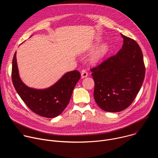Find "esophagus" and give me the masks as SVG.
Segmentation results:
<instances>
[{
  "instance_id": "obj_1",
  "label": "esophagus",
  "mask_w": 158,
  "mask_h": 158,
  "mask_svg": "<svg viewBox=\"0 0 158 158\" xmlns=\"http://www.w3.org/2000/svg\"><path fill=\"white\" fill-rule=\"evenodd\" d=\"M87 76H88V73L85 71L84 70V71H82V73H81V77H82V79H84V78L87 77Z\"/></svg>"
}]
</instances>
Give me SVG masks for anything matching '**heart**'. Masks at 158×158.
I'll use <instances>...</instances> for the list:
<instances>
[{
	"label": "heart",
	"instance_id": "heart-1",
	"mask_svg": "<svg viewBox=\"0 0 158 158\" xmlns=\"http://www.w3.org/2000/svg\"><path fill=\"white\" fill-rule=\"evenodd\" d=\"M109 51V46L107 44H102L99 46L89 57V62L91 64H98L100 63L107 56Z\"/></svg>",
	"mask_w": 158,
	"mask_h": 158
}]
</instances>
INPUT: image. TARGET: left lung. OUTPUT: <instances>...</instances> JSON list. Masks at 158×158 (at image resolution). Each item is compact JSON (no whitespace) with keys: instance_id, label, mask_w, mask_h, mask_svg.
I'll use <instances>...</instances> for the list:
<instances>
[{"instance_id":"8db88e82","label":"left lung","mask_w":158,"mask_h":158,"mask_svg":"<svg viewBox=\"0 0 158 158\" xmlns=\"http://www.w3.org/2000/svg\"><path fill=\"white\" fill-rule=\"evenodd\" d=\"M122 48L91 71L94 98L102 110L117 112L127 108L139 93L145 76L143 55L138 43L121 34Z\"/></svg>"}]
</instances>
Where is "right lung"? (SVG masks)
Returning a JSON list of instances; mask_svg holds the SVG:
<instances>
[{
	"instance_id": "obj_1",
	"label": "right lung",
	"mask_w": 158,
	"mask_h": 158,
	"mask_svg": "<svg viewBox=\"0 0 158 158\" xmlns=\"http://www.w3.org/2000/svg\"><path fill=\"white\" fill-rule=\"evenodd\" d=\"M80 78L79 72L75 70L67 72L49 87L40 89L30 87L20 77L16 52L13 57L12 81L16 91L32 111L42 117L54 118L62 113L68 105Z\"/></svg>"
}]
</instances>
